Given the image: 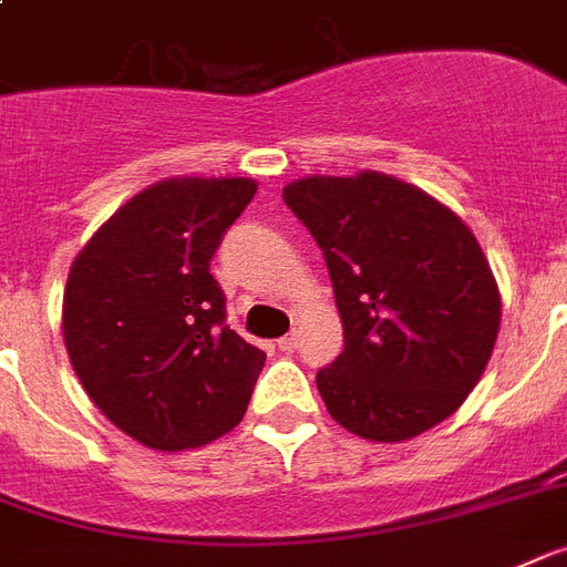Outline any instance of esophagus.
I'll return each mask as SVG.
<instances>
[{
  "label": "esophagus",
  "mask_w": 567,
  "mask_h": 567,
  "mask_svg": "<svg viewBox=\"0 0 567 567\" xmlns=\"http://www.w3.org/2000/svg\"><path fill=\"white\" fill-rule=\"evenodd\" d=\"M278 348L284 350V353H292V350L298 348V333H287L284 339H278Z\"/></svg>",
  "instance_id": "obj_1"
}]
</instances>
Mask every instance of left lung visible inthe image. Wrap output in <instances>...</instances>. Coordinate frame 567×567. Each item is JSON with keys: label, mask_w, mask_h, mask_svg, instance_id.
Returning <instances> with one entry per match:
<instances>
[{"label": "left lung", "mask_w": 567, "mask_h": 567, "mask_svg": "<svg viewBox=\"0 0 567 567\" xmlns=\"http://www.w3.org/2000/svg\"><path fill=\"white\" fill-rule=\"evenodd\" d=\"M284 203L324 251L344 350L316 373L330 417L400 443L452 417L478 385L502 295L475 234L388 173L307 176Z\"/></svg>", "instance_id": "1"}]
</instances>
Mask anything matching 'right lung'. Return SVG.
Masks as SVG:
<instances>
[{
  "instance_id": "obj_1",
  "label": "right lung",
  "mask_w": 567,
  "mask_h": 567,
  "mask_svg": "<svg viewBox=\"0 0 567 567\" xmlns=\"http://www.w3.org/2000/svg\"><path fill=\"white\" fill-rule=\"evenodd\" d=\"M255 190V179L237 176L156 182L121 205L69 269L63 341L74 373L142 446H203L246 414L266 353L226 324L210 257Z\"/></svg>"
}]
</instances>
